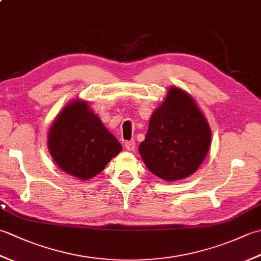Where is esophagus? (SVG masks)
Instances as JSON below:
<instances>
[{"mask_svg":"<svg viewBox=\"0 0 261 261\" xmlns=\"http://www.w3.org/2000/svg\"><path fill=\"white\" fill-rule=\"evenodd\" d=\"M124 147L126 150L129 151H135L136 150V141L135 140H129L124 142Z\"/></svg>","mask_w":261,"mask_h":261,"instance_id":"34e87169","label":"esophagus"}]
</instances>
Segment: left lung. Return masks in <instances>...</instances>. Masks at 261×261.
Wrapping results in <instances>:
<instances>
[{
    "instance_id": "1",
    "label": "left lung",
    "mask_w": 261,
    "mask_h": 261,
    "mask_svg": "<svg viewBox=\"0 0 261 261\" xmlns=\"http://www.w3.org/2000/svg\"><path fill=\"white\" fill-rule=\"evenodd\" d=\"M211 129L194 99L170 87L164 103L154 111L139 146L143 163L152 174L173 181L195 173L206 157Z\"/></svg>"
}]
</instances>
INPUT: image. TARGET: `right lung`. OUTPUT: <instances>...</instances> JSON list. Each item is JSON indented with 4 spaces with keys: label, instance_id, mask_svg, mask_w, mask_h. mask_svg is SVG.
<instances>
[{
    "label": "right lung",
    "instance_id": "right-lung-1",
    "mask_svg": "<svg viewBox=\"0 0 261 261\" xmlns=\"http://www.w3.org/2000/svg\"><path fill=\"white\" fill-rule=\"evenodd\" d=\"M50 154L65 173L90 179L105 168L122 146L84 101H74L49 131Z\"/></svg>",
    "mask_w": 261,
    "mask_h": 261
}]
</instances>
